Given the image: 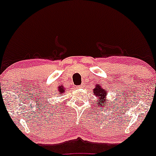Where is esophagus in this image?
Segmentation results:
<instances>
[{
  "label": "esophagus",
  "instance_id": "obj_1",
  "mask_svg": "<svg viewBox=\"0 0 156 156\" xmlns=\"http://www.w3.org/2000/svg\"><path fill=\"white\" fill-rule=\"evenodd\" d=\"M82 87H83V85H82V84H81V85L78 86V87H77L76 88H78V89H81V88H82Z\"/></svg>",
  "mask_w": 156,
  "mask_h": 156
}]
</instances>
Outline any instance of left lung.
Listing matches in <instances>:
<instances>
[{"instance_id": "1", "label": "left lung", "mask_w": 156, "mask_h": 156, "mask_svg": "<svg viewBox=\"0 0 156 156\" xmlns=\"http://www.w3.org/2000/svg\"><path fill=\"white\" fill-rule=\"evenodd\" d=\"M94 94H95L96 96L97 97V101H96V104L99 105V107L101 108V106H108V105L110 103H108L107 105V102L106 100V96L107 92L105 90V89H103V87H101L100 84H96L95 86V89L94 90ZM94 103V104H95Z\"/></svg>"}]
</instances>
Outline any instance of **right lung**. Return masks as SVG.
I'll use <instances>...</instances> for the list:
<instances>
[{"instance_id":"1","label":"right lung","mask_w":156,"mask_h":156,"mask_svg":"<svg viewBox=\"0 0 156 156\" xmlns=\"http://www.w3.org/2000/svg\"><path fill=\"white\" fill-rule=\"evenodd\" d=\"M58 90H59V93H60V94H63L64 91H65V89H64V88H63V86H62V84L61 86H59V87L58 88Z\"/></svg>"}]
</instances>
